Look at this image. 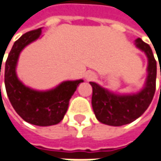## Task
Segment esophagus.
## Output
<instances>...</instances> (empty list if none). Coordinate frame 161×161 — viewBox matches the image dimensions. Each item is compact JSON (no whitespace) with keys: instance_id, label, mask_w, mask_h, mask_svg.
<instances>
[{"instance_id":"34e87169","label":"esophagus","mask_w":161,"mask_h":161,"mask_svg":"<svg viewBox=\"0 0 161 161\" xmlns=\"http://www.w3.org/2000/svg\"><path fill=\"white\" fill-rule=\"evenodd\" d=\"M95 78V74H93V73H87L86 74V79L87 80H93Z\"/></svg>"}]
</instances>
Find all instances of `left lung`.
<instances>
[{"label":"left lung","instance_id":"1","mask_svg":"<svg viewBox=\"0 0 161 161\" xmlns=\"http://www.w3.org/2000/svg\"><path fill=\"white\" fill-rule=\"evenodd\" d=\"M138 48L148 58L147 78L142 90L137 94L117 95L91 81L92 106L97 119L105 125L120 126L139 118L149 107L156 91L157 62L150 46L141 38L135 40Z\"/></svg>","mask_w":161,"mask_h":161}]
</instances>
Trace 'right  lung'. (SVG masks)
Returning a JSON list of instances; mask_svg holds the SVG:
<instances>
[{"label": "right lung", "mask_w": 161, "mask_h": 161, "mask_svg": "<svg viewBox=\"0 0 161 161\" xmlns=\"http://www.w3.org/2000/svg\"><path fill=\"white\" fill-rule=\"evenodd\" d=\"M41 29L24 34L14 43L5 62L3 73L6 93L17 114L32 125L47 126L63 120L71 97L83 80H66L54 89L36 91L25 86L19 80L16 73L19 56L27 45L39 38Z\"/></svg>", "instance_id": "1"}]
</instances>
